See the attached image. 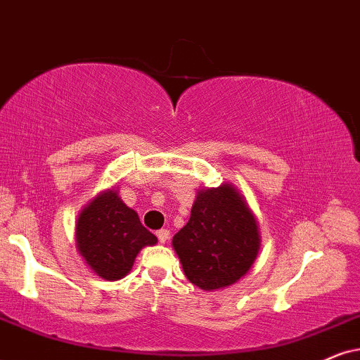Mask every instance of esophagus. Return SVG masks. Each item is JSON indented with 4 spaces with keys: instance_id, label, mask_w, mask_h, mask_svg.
<instances>
[{
    "instance_id": "1",
    "label": "esophagus",
    "mask_w": 360,
    "mask_h": 360,
    "mask_svg": "<svg viewBox=\"0 0 360 360\" xmlns=\"http://www.w3.org/2000/svg\"><path fill=\"white\" fill-rule=\"evenodd\" d=\"M156 236H158L159 243H162V244H165L166 240L169 239V231H167V229H159L158 233H156Z\"/></svg>"
}]
</instances>
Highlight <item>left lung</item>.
I'll list each match as a JSON object with an SVG mask.
<instances>
[{
	"label": "left lung",
	"instance_id": "left-lung-1",
	"mask_svg": "<svg viewBox=\"0 0 360 360\" xmlns=\"http://www.w3.org/2000/svg\"><path fill=\"white\" fill-rule=\"evenodd\" d=\"M172 248L194 285L226 288L251 269L257 256L256 219L231 184L201 189L188 224L172 238Z\"/></svg>",
	"mask_w": 360,
	"mask_h": 360
}]
</instances>
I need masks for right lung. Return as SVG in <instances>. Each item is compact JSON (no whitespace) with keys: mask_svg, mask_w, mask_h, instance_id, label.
<instances>
[{"mask_svg":"<svg viewBox=\"0 0 360 360\" xmlns=\"http://www.w3.org/2000/svg\"><path fill=\"white\" fill-rule=\"evenodd\" d=\"M156 243V236L141 224L138 212L127 207L116 191L99 194L83 209L76 224L79 254L106 281L124 277L141 249Z\"/></svg>","mask_w":360,"mask_h":360,"instance_id":"1","label":"right lung"}]
</instances>
